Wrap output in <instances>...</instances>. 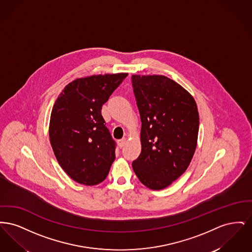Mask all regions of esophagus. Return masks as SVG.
<instances>
[{
	"mask_svg": "<svg viewBox=\"0 0 252 252\" xmlns=\"http://www.w3.org/2000/svg\"><path fill=\"white\" fill-rule=\"evenodd\" d=\"M126 142H127L126 138H123L122 140H119V141H118V144H119V146H120L121 148H122L123 146H125V145H126Z\"/></svg>",
	"mask_w": 252,
	"mask_h": 252,
	"instance_id": "34e87169",
	"label": "esophagus"
}]
</instances>
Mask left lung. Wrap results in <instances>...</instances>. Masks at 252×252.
<instances>
[{
    "instance_id": "left-lung-1",
    "label": "left lung",
    "mask_w": 252,
    "mask_h": 252,
    "mask_svg": "<svg viewBox=\"0 0 252 252\" xmlns=\"http://www.w3.org/2000/svg\"><path fill=\"white\" fill-rule=\"evenodd\" d=\"M142 121V151L132 167L151 190H162L187 170L194 154L199 115L192 94L164 75H132Z\"/></svg>"
}]
</instances>
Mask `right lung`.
Segmentation results:
<instances>
[{
	"instance_id": "right-lung-1",
	"label": "right lung",
	"mask_w": 252,
	"mask_h": 252,
	"mask_svg": "<svg viewBox=\"0 0 252 252\" xmlns=\"http://www.w3.org/2000/svg\"><path fill=\"white\" fill-rule=\"evenodd\" d=\"M127 74L77 78L64 88L54 104L50 143L61 168L80 184L94 186L104 181L115 159V143L101 110Z\"/></svg>"
}]
</instances>
